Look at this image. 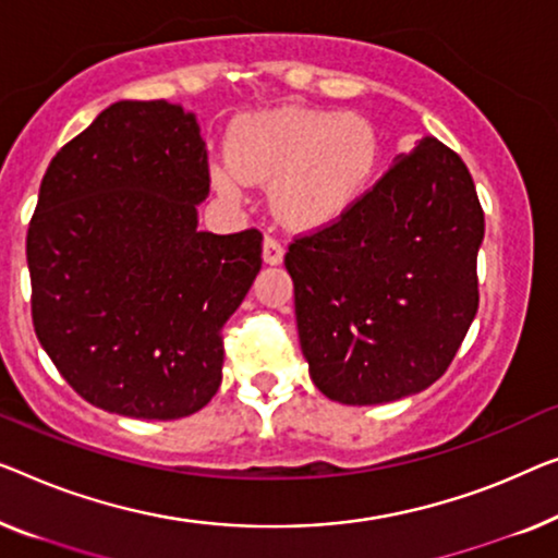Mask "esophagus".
Returning a JSON list of instances; mask_svg holds the SVG:
<instances>
[{"instance_id":"esophagus-1","label":"esophagus","mask_w":558,"mask_h":558,"mask_svg":"<svg viewBox=\"0 0 558 558\" xmlns=\"http://www.w3.org/2000/svg\"><path fill=\"white\" fill-rule=\"evenodd\" d=\"M264 262L271 266L284 262V246H281L279 239H274V236L264 239Z\"/></svg>"}]
</instances>
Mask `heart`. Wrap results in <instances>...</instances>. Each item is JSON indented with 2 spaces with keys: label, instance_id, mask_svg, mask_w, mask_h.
Returning <instances> with one entry per match:
<instances>
[{
  "label": "heart",
  "instance_id": "obj_1",
  "mask_svg": "<svg viewBox=\"0 0 558 558\" xmlns=\"http://www.w3.org/2000/svg\"><path fill=\"white\" fill-rule=\"evenodd\" d=\"M383 163V141L357 112L279 108L233 125L229 158L211 166L226 198H244L248 181L271 183V204L292 229L342 219L367 196Z\"/></svg>",
  "mask_w": 558,
  "mask_h": 558
}]
</instances>
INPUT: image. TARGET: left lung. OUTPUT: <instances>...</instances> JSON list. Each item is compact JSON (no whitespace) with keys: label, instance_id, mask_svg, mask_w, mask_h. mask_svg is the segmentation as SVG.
<instances>
[{"label":"left lung","instance_id":"1","mask_svg":"<svg viewBox=\"0 0 558 558\" xmlns=\"http://www.w3.org/2000/svg\"><path fill=\"white\" fill-rule=\"evenodd\" d=\"M483 231L465 163L423 138L350 214L294 236L284 264L319 392L379 405L446 373L478 312Z\"/></svg>","mask_w":558,"mask_h":558}]
</instances>
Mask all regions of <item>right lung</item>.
I'll return each instance as SVG.
<instances>
[{
	"label": "right lung",
	"instance_id": "obj_1",
	"mask_svg": "<svg viewBox=\"0 0 558 558\" xmlns=\"http://www.w3.org/2000/svg\"><path fill=\"white\" fill-rule=\"evenodd\" d=\"M208 153L193 112L120 100L62 145L27 231L32 325L108 413L193 415L221 385V329L262 269V231H198Z\"/></svg>",
	"mask_w": 558,
	"mask_h": 558
}]
</instances>
